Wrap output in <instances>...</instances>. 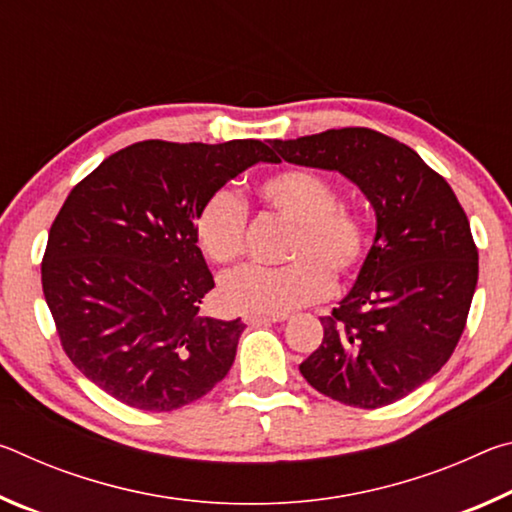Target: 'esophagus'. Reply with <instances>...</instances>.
Returning a JSON list of instances; mask_svg holds the SVG:
<instances>
[{
	"label": "esophagus",
	"instance_id": "obj_1",
	"mask_svg": "<svg viewBox=\"0 0 512 512\" xmlns=\"http://www.w3.org/2000/svg\"><path fill=\"white\" fill-rule=\"evenodd\" d=\"M287 316H253V314H246L244 320L248 325H271V323H282V320Z\"/></svg>",
	"mask_w": 512,
	"mask_h": 512
}]
</instances>
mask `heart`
Segmentation results:
<instances>
[{"mask_svg":"<svg viewBox=\"0 0 512 512\" xmlns=\"http://www.w3.org/2000/svg\"><path fill=\"white\" fill-rule=\"evenodd\" d=\"M273 210L293 223L287 266H248L223 277L219 296L230 311L284 316L325 298L332 277L352 275L368 250V228L359 212L339 205L332 180L309 169H284L259 185ZM246 205L228 187L205 198L194 219V235L216 264H232L244 253Z\"/></svg>","mask_w":512,"mask_h":512,"instance_id":"heart-1","label":"heart"}]
</instances>
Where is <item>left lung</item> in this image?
I'll return each instance as SVG.
<instances>
[{
    "label": "left lung",
    "mask_w": 512,
    "mask_h": 512,
    "mask_svg": "<svg viewBox=\"0 0 512 512\" xmlns=\"http://www.w3.org/2000/svg\"><path fill=\"white\" fill-rule=\"evenodd\" d=\"M271 144L291 164L339 171L377 216L357 282L320 318L323 343L302 377L357 409L402 400L445 366L465 329L479 253L461 203L418 153L370 128Z\"/></svg>",
    "instance_id": "obj_1"
}]
</instances>
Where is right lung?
Masks as SVG:
<instances>
[{"mask_svg": "<svg viewBox=\"0 0 512 512\" xmlns=\"http://www.w3.org/2000/svg\"><path fill=\"white\" fill-rule=\"evenodd\" d=\"M275 160L259 140H146L69 192L49 230L42 291L65 354L92 384L162 413L228 375L246 325L201 314L214 277L194 219L228 180Z\"/></svg>", "mask_w": 512, "mask_h": 512, "instance_id": "obj_1", "label": "right lung"}]
</instances>
